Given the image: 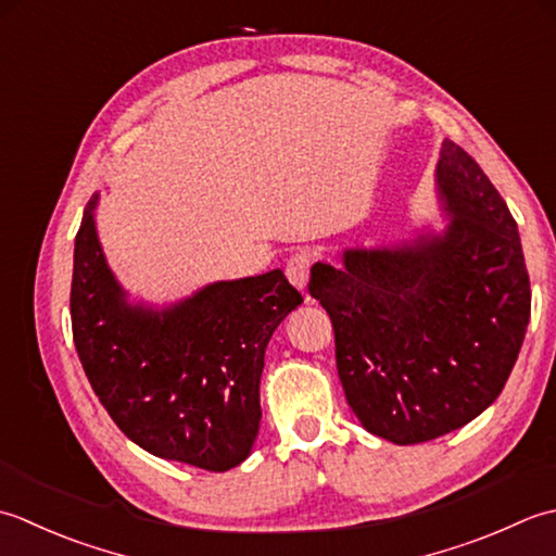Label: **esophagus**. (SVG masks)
Returning <instances> with one entry per match:
<instances>
[{
	"label": "esophagus",
	"instance_id": "esophagus-1",
	"mask_svg": "<svg viewBox=\"0 0 556 556\" xmlns=\"http://www.w3.org/2000/svg\"><path fill=\"white\" fill-rule=\"evenodd\" d=\"M309 266H312V256L307 252H298L290 256V262L286 266V276L298 290L307 288V280H309Z\"/></svg>",
	"mask_w": 556,
	"mask_h": 556
}]
</instances>
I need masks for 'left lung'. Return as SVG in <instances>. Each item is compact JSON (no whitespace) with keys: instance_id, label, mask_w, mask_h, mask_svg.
I'll use <instances>...</instances> for the list:
<instances>
[{"instance_id":"left-lung-1","label":"left lung","mask_w":556,"mask_h":556,"mask_svg":"<svg viewBox=\"0 0 556 556\" xmlns=\"http://www.w3.org/2000/svg\"><path fill=\"white\" fill-rule=\"evenodd\" d=\"M441 235L348 249L316 264L309 294L331 316L336 367L367 432L422 444L486 410L511 374L530 319V278L511 211L482 167L441 143Z\"/></svg>"}]
</instances>
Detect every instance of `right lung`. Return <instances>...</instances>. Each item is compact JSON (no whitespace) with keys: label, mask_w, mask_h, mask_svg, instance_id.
Wrapping results in <instances>:
<instances>
[{"label":"right lung","mask_w":556,"mask_h":556,"mask_svg":"<svg viewBox=\"0 0 556 556\" xmlns=\"http://www.w3.org/2000/svg\"><path fill=\"white\" fill-rule=\"evenodd\" d=\"M98 197L74 247L72 331L112 420L153 456L211 472L249 456L262 420L258 381L270 336L302 304L282 270L223 280L175 307H131L96 235Z\"/></svg>","instance_id":"obj_1"}]
</instances>
